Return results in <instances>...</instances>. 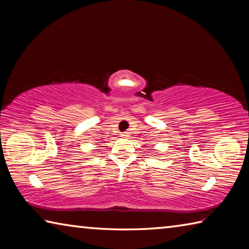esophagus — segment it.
<instances>
[{"mask_svg":"<svg viewBox=\"0 0 249 249\" xmlns=\"http://www.w3.org/2000/svg\"><path fill=\"white\" fill-rule=\"evenodd\" d=\"M121 137H123V138H128V137H129V133H128V132H124V133H122V134H121Z\"/></svg>","mask_w":249,"mask_h":249,"instance_id":"obj_1","label":"esophagus"}]
</instances>
